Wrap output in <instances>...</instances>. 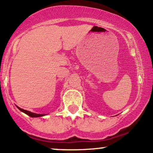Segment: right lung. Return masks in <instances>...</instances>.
Returning a JSON list of instances; mask_svg holds the SVG:
<instances>
[{
	"label": "right lung",
	"mask_w": 153,
	"mask_h": 153,
	"mask_svg": "<svg viewBox=\"0 0 153 153\" xmlns=\"http://www.w3.org/2000/svg\"><path fill=\"white\" fill-rule=\"evenodd\" d=\"M17 108H18L21 111L24 112V113H25L26 114L29 115V117H43V116H45V114H35V113H32V112H31V111H26V110H24V109H23V108H19V106H17Z\"/></svg>",
	"instance_id": "obj_1"
}]
</instances>
